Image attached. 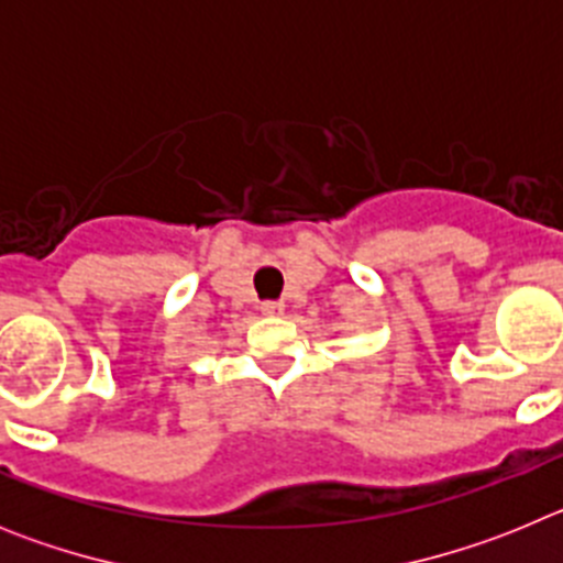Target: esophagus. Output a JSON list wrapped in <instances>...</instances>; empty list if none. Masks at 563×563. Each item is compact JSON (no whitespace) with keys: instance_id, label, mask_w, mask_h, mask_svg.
<instances>
[{"instance_id":"1","label":"esophagus","mask_w":563,"mask_h":563,"mask_svg":"<svg viewBox=\"0 0 563 563\" xmlns=\"http://www.w3.org/2000/svg\"><path fill=\"white\" fill-rule=\"evenodd\" d=\"M258 310L265 312V316H282L285 312V301H262Z\"/></svg>"}]
</instances>
